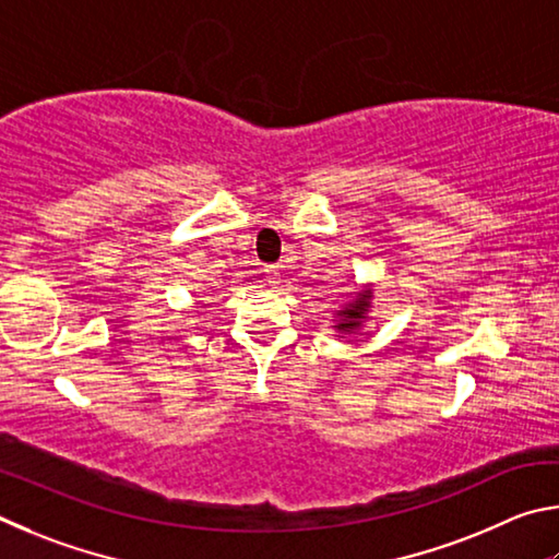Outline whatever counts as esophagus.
Here are the masks:
<instances>
[{
  "mask_svg": "<svg viewBox=\"0 0 559 559\" xmlns=\"http://www.w3.org/2000/svg\"><path fill=\"white\" fill-rule=\"evenodd\" d=\"M262 272H264V277H267V282H270V285H277V277H280V272H277V267H272V264H270V267H264Z\"/></svg>",
  "mask_w": 559,
  "mask_h": 559,
  "instance_id": "1",
  "label": "esophagus"
}]
</instances>
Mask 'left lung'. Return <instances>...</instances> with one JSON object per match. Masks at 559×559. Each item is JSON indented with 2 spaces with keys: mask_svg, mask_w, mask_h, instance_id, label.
<instances>
[{
  "mask_svg": "<svg viewBox=\"0 0 559 559\" xmlns=\"http://www.w3.org/2000/svg\"><path fill=\"white\" fill-rule=\"evenodd\" d=\"M368 307V295H360V299L356 301V305L346 307L344 311H341V317H346L344 321H341L338 329H356L358 326V319L364 317V311Z\"/></svg>",
  "mask_w": 559,
  "mask_h": 559,
  "instance_id": "left-lung-1",
  "label": "left lung"
}]
</instances>
